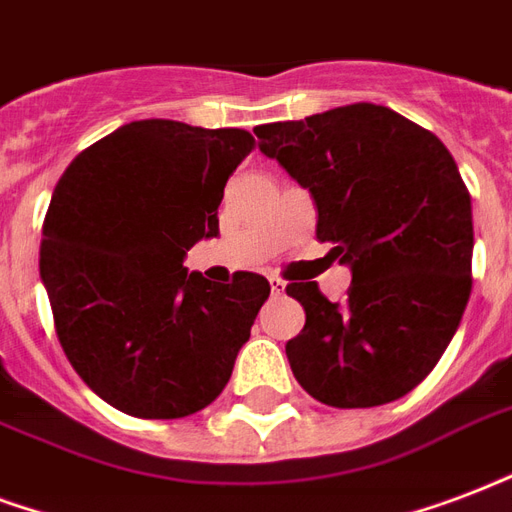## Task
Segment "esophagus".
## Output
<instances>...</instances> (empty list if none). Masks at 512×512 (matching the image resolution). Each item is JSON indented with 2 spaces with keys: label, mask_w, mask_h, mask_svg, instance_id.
<instances>
[{
  "label": "esophagus",
  "mask_w": 512,
  "mask_h": 512,
  "mask_svg": "<svg viewBox=\"0 0 512 512\" xmlns=\"http://www.w3.org/2000/svg\"><path fill=\"white\" fill-rule=\"evenodd\" d=\"M270 288H272V297H280L283 291H286V283L280 278H270Z\"/></svg>",
  "instance_id": "1"
}]
</instances>
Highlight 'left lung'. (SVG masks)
I'll return each instance as SVG.
<instances>
[{
    "label": "left lung",
    "mask_w": 512,
    "mask_h": 512,
    "mask_svg": "<svg viewBox=\"0 0 512 512\" xmlns=\"http://www.w3.org/2000/svg\"><path fill=\"white\" fill-rule=\"evenodd\" d=\"M318 210L315 237L351 270L345 302L286 288L305 329L286 343L294 378L332 407L405 397L440 361L472 288V202L443 142L405 115L356 102L253 129Z\"/></svg>",
    "instance_id": "left-lung-1"
}]
</instances>
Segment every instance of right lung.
Wrapping results in <instances>:
<instances>
[{"mask_svg":"<svg viewBox=\"0 0 512 512\" xmlns=\"http://www.w3.org/2000/svg\"><path fill=\"white\" fill-rule=\"evenodd\" d=\"M251 151L245 129L148 118L94 142L56 183L42 286L69 364L115 410L191 416L232 378L270 283H213L183 259L218 237L226 180Z\"/></svg>","mask_w":512,"mask_h":512,"instance_id":"1","label":"right lung"}]
</instances>
